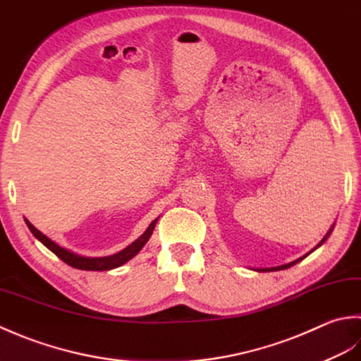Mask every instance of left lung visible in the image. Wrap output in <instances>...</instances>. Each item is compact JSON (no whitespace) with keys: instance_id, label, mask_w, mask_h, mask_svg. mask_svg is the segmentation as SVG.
I'll return each instance as SVG.
<instances>
[{"instance_id":"8db88e82","label":"left lung","mask_w":361,"mask_h":361,"mask_svg":"<svg viewBox=\"0 0 361 361\" xmlns=\"http://www.w3.org/2000/svg\"><path fill=\"white\" fill-rule=\"evenodd\" d=\"M334 227H335V224L332 226V227H330V229H329V232L326 233V237L324 238H322L319 243H318V245H316L313 249H312V251L310 252H308V254H312L313 251H314V249H318L319 246H322V243H324L329 237H330V233H332V231H334ZM308 254H305V255H302V257H299V259L298 260H294V262H290V263H286V264H281V267H273V268H257V269H254V271H257V273H269V271H282V269H286V268H291L293 267V264H296V263H299L300 260H304L305 259V257L308 255Z\"/></svg>"}]
</instances>
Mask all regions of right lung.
<instances>
[{"label": "right lung", "mask_w": 361, "mask_h": 361, "mask_svg": "<svg viewBox=\"0 0 361 361\" xmlns=\"http://www.w3.org/2000/svg\"><path fill=\"white\" fill-rule=\"evenodd\" d=\"M157 219L159 218L154 219V221L148 226V229L140 235L135 241H132L129 246L124 247L123 251L116 252L114 255H106V257H85V255L73 252V251H70V249L62 247L61 245H57L56 241L48 238L45 233H42L39 229H37V227H34L31 223H29L27 219H25V221H26V226L29 227V231L32 232L34 237L39 240L43 246H47L51 252H54L62 262L70 264V267L76 268V269H84V271H110V269L121 267V264L129 262L130 259H134V257L140 251H142L143 246L151 238L154 227H156V224H157Z\"/></svg>", "instance_id": "add662e5"}]
</instances>
